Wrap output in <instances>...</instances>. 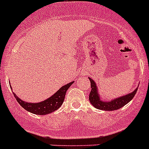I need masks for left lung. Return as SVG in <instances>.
Listing matches in <instances>:
<instances>
[{
    "instance_id": "8db88e82",
    "label": "left lung",
    "mask_w": 149,
    "mask_h": 149,
    "mask_svg": "<svg viewBox=\"0 0 149 149\" xmlns=\"http://www.w3.org/2000/svg\"><path fill=\"white\" fill-rule=\"evenodd\" d=\"M90 83H91V92L89 93V102L95 109L100 110H105V111H113V110L119 109L122 107L129 103L133 97L135 96V93L138 90L139 86L130 93H128L125 95H123L120 97L112 99V100H102L101 95L99 94L98 91V87L96 83L92 78H89Z\"/></svg>"
}]
</instances>
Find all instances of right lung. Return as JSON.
Listing matches in <instances>:
<instances>
[{
	"instance_id": "add662e5",
	"label": "right lung",
	"mask_w": 149,
	"mask_h": 149,
	"mask_svg": "<svg viewBox=\"0 0 149 149\" xmlns=\"http://www.w3.org/2000/svg\"><path fill=\"white\" fill-rule=\"evenodd\" d=\"M73 83H74V81L60 87V89L50 97L45 100L44 101L37 102V103L23 101L20 98H18L14 93V95L18 103L20 104L24 109H26V111L33 113V114L43 116V115L49 114V113L54 112L62 106L64 99H65L66 91ZM10 89H12L11 86H10Z\"/></svg>"
}]
</instances>
